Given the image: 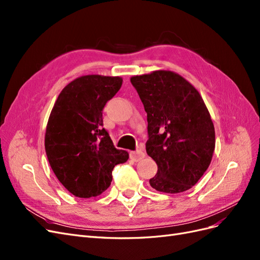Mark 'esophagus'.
I'll list each match as a JSON object with an SVG mask.
<instances>
[{
    "label": "esophagus",
    "mask_w": 260,
    "mask_h": 260,
    "mask_svg": "<svg viewBox=\"0 0 260 260\" xmlns=\"http://www.w3.org/2000/svg\"><path fill=\"white\" fill-rule=\"evenodd\" d=\"M144 152L141 151V149H139V151H136V152H131L130 153V158L133 160V161H140L141 159L144 158Z\"/></svg>",
    "instance_id": "obj_1"
}]
</instances>
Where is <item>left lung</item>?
<instances>
[{"mask_svg": "<svg viewBox=\"0 0 260 260\" xmlns=\"http://www.w3.org/2000/svg\"><path fill=\"white\" fill-rule=\"evenodd\" d=\"M147 114L146 153L157 164L156 191L184 192L205 174L215 151V128L199 91L169 70L130 79Z\"/></svg>", "mask_w": 260, "mask_h": 260, "instance_id": "left-lung-1", "label": "left lung"}]
</instances>
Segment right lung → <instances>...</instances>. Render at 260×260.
<instances>
[{"label":"right lung","mask_w":260,"mask_h":260,"mask_svg":"<svg viewBox=\"0 0 260 260\" xmlns=\"http://www.w3.org/2000/svg\"><path fill=\"white\" fill-rule=\"evenodd\" d=\"M122 78L88 75L61 90L45 131V152L59 182L77 198L89 199L111 185L112 171L129 154L117 149L103 128V108Z\"/></svg>","instance_id":"obj_1"}]
</instances>
